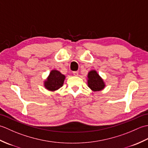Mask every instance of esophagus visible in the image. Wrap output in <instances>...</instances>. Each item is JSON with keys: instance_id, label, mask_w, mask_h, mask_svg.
Masks as SVG:
<instances>
[{"instance_id": "34e87169", "label": "esophagus", "mask_w": 148, "mask_h": 148, "mask_svg": "<svg viewBox=\"0 0 148 148\" xmlns=\"http://www.w3.org/2000/svg\"><path fill=\"white\" fill-rule=\"evenodd\" d=\"M73 74L74 75V76H78V74H79V72H78L77 71H74L73 72Z\"/></svg>"}]
</instances>
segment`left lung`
Returning <instances> with one entry per match:
<instances>
[{"label": "left lung", "instance_id": "8db88e82", "mask_svg": "<svg viewBox=\"0 0 148 148\" xmlns=\"http://www.w3.org/2000/svg\"><path fill=\"white\" fill-rule=\"evenodd\" d=\"M88 85L94 92L100 91L104 88L105 84L95 71H91L88 74Z\"/></svg>", "mask_w": 148, "mask_h": 148}]
</instances>
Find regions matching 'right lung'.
Wrapping results in <instances>:
<instances>
[{"instance_id":"obj_1","label":"right lung","mask_w":148,"mask_h":148,"mask_svg":"<svg viewBox=\"0 0 148 148\" xmlns=\"http://www.w3.org/2000/svg\"><path fill=\"white\" fill-rule=\"evenodd\" d=\"M65 76L58 71H51L46 81L45 82V86L50 91H55L63 86Z\"/></svg>"}]
</instances>
